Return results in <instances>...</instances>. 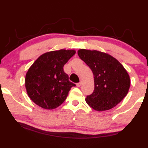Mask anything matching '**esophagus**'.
Listing matches in <instances>:
<instances>
[{
	"label": "esophagus",
	"instance_id": "obj_1",
	"mask_svg": "<svg viewBox=\"0 0 148 148\" xmlns=\"http://www.w3.org/2000/svg\"><path fill=\"white\" fill-rule=\"evenodd\" d=\"M82 86V82H79V83H77L76 86L77 87H80Z\"/></svg>",
	"mask_w": 148,
	"mask_h": 148
}]
</instances>
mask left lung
<instances>
[{"label":"left lung","mask_w":148,"mask_h":148,"mask_svg":"<svg viewBox=\"0 0 148 148\" xmlns=\"http://www.w3.org/2000/svg\"><path fill=\"white\" fill-rule=\"evenodd\" d=\"M77 54L94 76L95 89L87 96V104L99 112L116 106L126 96L131 85L126 70L114 57L103 52L82 49Z\"/></svg>","instance_id":"8db88e82"}]
</instances>
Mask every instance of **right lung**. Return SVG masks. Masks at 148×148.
Returning a JSON list of instances; mask_svg holds the SVG:
<instances>
[{
    "instance_id": "add662e5",
    "label": "right lung",
    "mask_w": 148,
    "mask_h": 148,
    "mask_svg": "<svg viewBox=\"0 0 148 148\" xmlns=\"http://www.w3.org/2000/svg\"><path fill=\"white\" fill-rule=\"evenodd\" d=\"M74 50L60 49L40 56L27 71L25 87L32 101L44 109H55L63 103L72 87L63 66Z\"/></svg>"
}]
</instances>
